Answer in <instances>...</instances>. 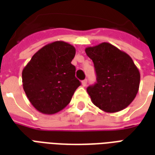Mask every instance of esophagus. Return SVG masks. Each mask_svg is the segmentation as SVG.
I'll use <instances>...</instances> for the list:
<instances>
[{"instance_id":"esophagus-1","label":"esophagus","mask_w":155,"mask_h":155,"mask_svg":"<svg viewBox=\"0 0 155 155\" xmlns=\"http://www.w3.org/2000/svg\"><path fill=\"white\" fill-rule=\"evenodd\" d=\"M86 84H87V80L85 79V80H84V81H82V85H83V86H86Z\"/></svg>"}]
</instances>
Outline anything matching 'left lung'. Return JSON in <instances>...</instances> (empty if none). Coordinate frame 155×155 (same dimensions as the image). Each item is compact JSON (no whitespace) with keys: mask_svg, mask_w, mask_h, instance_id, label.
<instances>
[{"mask_svg":"<svg viewBox=\"0 0 155 155\" xmlns=\"http://www.w3.org/2000/svg\"><path fill=\"white\" fill-rule=\"evenodd\" d=\"M85 53L94 62L96 72V83L87 88L92 103L107 113L125 109L140 87V71L133 60L107 42L85 48Z\"/></svg>","mask_w":155,"mask_h":155,"instance_id":"obj_1","label":"left lung"}]
</instances>
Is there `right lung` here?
Segmentation results:
<instances>
[{
    "mask_svg": "<svg viewBox=\"0 0 155 155\" xmlns=\"http://www.w3.org/2000/svg\"><path fill=\"white\" fill-rule=\"evenodd\" d=\"M75 48L58 41L35 53L22 71L23 89L30 102L42 114L62 110L81 85L71 61Z\"/></svg>",
    "mask_w": 155,
    "mask_h": 155,
    "instance_id": "1",
    "label": "right lung"
}]
</instances>
